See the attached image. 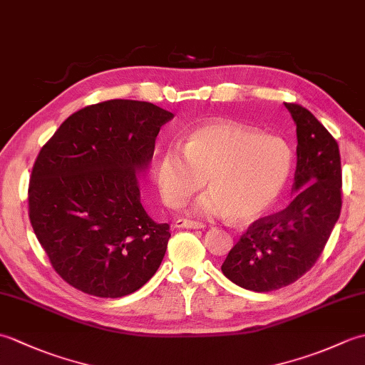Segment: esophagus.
I'll return each mask as SVG.
<instances>
[{"label": "esophagus", "mask_w": 365, "mask_h": 365, "mask_svg": "<svg viewBox=\"0 0 365 365\" xmlns=\"http://www.w3.org/2000/svg\"><path fill=\"white\" fill-rule=\"evenodd\" d=\"M175 229H204L205 226L199 221H191V220H175L174 221Z\"/></svg>", "instance_id": "34e87169"}]
</instances>
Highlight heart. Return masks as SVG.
Returning <instances> with one entry per match:
<instances>
[{"mask_svg":"<svg viewBox=\"0 0 365 365\" xmlns=\"http://www.w3.org/2000/svg\"><path fill=\"white\" fill-rule=\"evenodd\" d=\"M293 170V150L281 136L235 122H208L191 130L180 147H166L153 161V178L168 207L192 205L200 216H229L242 224L267 216L281 202Z\"/></svg>","mask_w":365,"mask_h":365,"instance_id":"b5f03b06","label":"heart"}]
</instances>
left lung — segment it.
Returning <instances> with one entry per match:
<instances>
[{"mask_svg":"<svg viewBox=\"0 0 365 365\" xmlns=\"http://www.w3.org/2000/svg\"><path fill=\"white\" fill-rule=\"evenodd\" d=\"M297 123V196L285 210L254 221L222 263L232 282L271 292L297 281L314 267L342 208L339 145L315 115L285 103Z\"/></svg>","mask_w":365,"mask_h":365,"instance_id":"1","label":"left lung"}]
</instances>
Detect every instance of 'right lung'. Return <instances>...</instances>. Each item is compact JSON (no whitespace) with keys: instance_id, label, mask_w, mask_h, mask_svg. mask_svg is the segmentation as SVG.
<instances>
[{"instance_id":"1","label":"right lung","mask_w":365,"mask_h":365,"mask_svg":"<svg viewBox=\"0 0 365 365\" xmlns=\"http://www.w3.org/2000/svg\"><path fill=\"white\" fill-rule=\"evenodd\" d=\"M174 118L138 100H108L73 113L38 152L29 221L54 271L88 294L120 298L157 273L169 224L141 204L160 128Z\"/></svg>"}]
</instances>
